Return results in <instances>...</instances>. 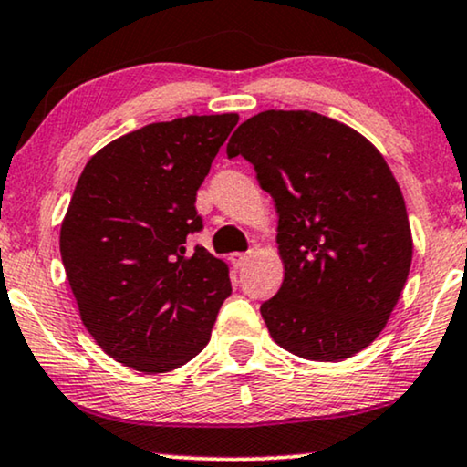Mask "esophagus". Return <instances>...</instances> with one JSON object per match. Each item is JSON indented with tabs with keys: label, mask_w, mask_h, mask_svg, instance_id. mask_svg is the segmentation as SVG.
Segmentation results:
<instances>
[{
	"label": "esophagus",
	"mask_w": 467,
	"mask_h": 467,
	"mask_svg": "<svg viewBox=\"0 0 467 467\" xmlns=\"http://www.w3.org/2000/svg\"><path fill=\"white\" fill-rule=\"evenodd\" d=\"M229 259H232V264H234L235 267H244L246 261H248V254H246V253H234Z\"/></svg>",
	"instance_id": "1"
}]
</instances>
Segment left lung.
Wrapping results in <instances>:
<instances>
[{
	"label": "left lung",
	"mask_w": 467,
	"mask_h": 467,
	"mask_svg": "<svg viewBox=\"0 0 467 467\" xmlns=\"http://www.w3.org/2000/svg\"><path fill=\"white\" fill-rule=\"evenodd\" d=\"M244 157L278 213L285 280L261 304L270 336L310 361H342L374 342L412 261L406 203L379 150L310 110L242 123L227 157Z\"/></svg>",
	"instance_id": "left-lung-1"
}]
</instances>
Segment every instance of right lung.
Returning a JSON list of instances; mask_svg holds the SVG:
<instances>
[{
    "instance_id": "right-lung-1",
    "label": "right lung",
    "mask_w": 467,
    "mask_h": 467,
    "mask_svg": "<svg viewBox=\"0 0 467 467\" xmlns=\"http://www.w3.org/2000/svg\"><path fill=\"white\" fill-rule=\"evenodd\" d=\"M238 114L150 123L85 165L61 225V259L80 318L112 359L170 372L202 353L227 265L189 235L203 229L195 195Z\"/></svg>"
}]
</instances>
